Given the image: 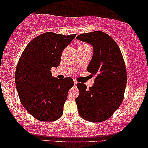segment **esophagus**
Segmentation results:
<instances>
[{
    "instance_id": "obj_1",
    "label": "esophagus",
    "mask_w": 148,
    "mask_h": 148,
    "mask_svg": "<svg viewBox=\"0 0 148 148\" xmlns=\"http://www.w3.org/2000/svg\"><path fill=\"white\" fill-rule=\"evenodd\" d=\"M74 86H76V85H77V84L78 82H77L76 80H74Z\"/></svg>"
}]
</instances>
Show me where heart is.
<instances>
[{
  "label": "heart",
  "mask_w": 148,
  "mask_h": 148,
  "mask_svg": "<svg viewBox=\"0 0 148 148\" xmlns=\"http://www.w3.org/2000/svg\"><path fill=\"white\" fill-rule=\"evenodd\" d=\"M83 45H86V44H83Z\"/></svg>",
  "instance_id": "heart-1"
}]
</instances>
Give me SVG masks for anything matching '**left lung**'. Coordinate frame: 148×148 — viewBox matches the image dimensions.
I'll use <instances>...</instances> for the list:
<instances>
[{
  "mask_svg": "<svg viewBox=\"0 0 148 148\" xmlns=\"http://www.w3.org/2000/svg\"><path fill=\"white\" fill-rule=\"evenodd\" d=\"M77 39L92 45L93 55L87 71L95 76L88 89L78 83L79 95L75 99L84 119L100 122L108 119L123 101L127 76L124 58L116 42L106 33L95 31L77 36Z\"/></svg>",
  "mask_w": 148,
  "mask_h": 148,
  "instance_id": "left-lung-1",
  "label": "left lung"
}]
</instances>
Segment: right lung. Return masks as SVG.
<instances>
[{
    "instance_id": "1",
    "label": "right lung",
    "mask_w": 148,
    "mask_h": 148,
    "mask_svg": "<svg viewBox=\"0 0 148 148\" xmlns=\"http://www.w3.org/2000/svg\"><path fill=\"white\" fill-rule=\"evenodd\" d=\"M76 34L46 32L31 40L19 58L15 84L21 103L39 121H54L62 115L67 92L74 86L70 77H52L51 68L60 63L63 50Z\"/></svg>"
}]
</instances>
